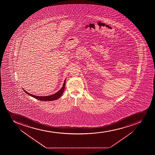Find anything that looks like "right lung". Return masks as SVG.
Masks as SVG:
<instances>
[{
	"label": "right lung",
	"instance_id": "right-lung-1",
	"mask_svg": "<svg viewBox=\"0 0 155 155\" xmlns=\"http://www.w3.org/2000/svg\"><path fill=\"white\" fill-rule=\"evenodd\" d=\"M65 82H66V80H64V83L63 84V86L61 87V89L58 91V92H57L56 94H54L51 95H49V96H46V97H39V96H36V95H33L32 94H30L29 92H27L26 91H24L25 92H26L28 95H30L31 97H33L36 99H38L40 101H54V100L58 99L60 97H61L63 92L64 91V87H65Z\"/></svg>",
	"mask_w": 155,
	"mask_h": 155
}]
</instances>
